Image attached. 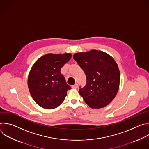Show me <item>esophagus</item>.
<instances>
[{
    "label": "esophagus",
    "mask_w": 149,
    "mask_h": 149,
    "mask_svg": "<svg viewBox=\"0 0 149 149\" xmlns=\"http://www.w3.org/2000/svg\"><path fill=\"white\" fill-rule=\"evenodd\" d=\"M78 87V84L77 83H76L74 85H73V86H72V88H77Z\"/></svg>",
    "instance_id": "esophagus-1"
}]
</instances>
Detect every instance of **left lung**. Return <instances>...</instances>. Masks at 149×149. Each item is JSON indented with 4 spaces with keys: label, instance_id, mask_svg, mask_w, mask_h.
<instances>
[{
    "label": "left lung",
    "instance_id": "8db88e82",
    "mask_svg": "<svg viewBox=\"0 0 149 149\" xmlns=\"http://www.w3.org/2000/svg\"><path fill=\"white\" fill-rule=\"evenodd\" d=\"M73 58L86 75V86L79 89L86 103L93 109L109 104L115 98L120 84V71L114 59L97 50L75 54Z\"/></svg>",
    "mask_w": 149,
    "mask_h": 149
}]
</instances>
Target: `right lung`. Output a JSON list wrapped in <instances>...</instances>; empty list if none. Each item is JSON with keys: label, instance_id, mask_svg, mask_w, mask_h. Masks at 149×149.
Instances as JSON below:
<instances>
[{"label": "right lung", "instance_id": "add662e5", "mask_svg": "<svg viewBox=\"0 0 149 149\" xmlns=\"http://www.w3.org/2000/svg\"><path fill=\"white\" fill-rule=\"evenodd\" d=\"M71 54H47L40 57L29 74L28 85L31 95L41 107L56 108L64 101L71 87L60 72L71 58Z\"/></svg>", "mask_w": 149, "mask_h": 149}]
</instances>
